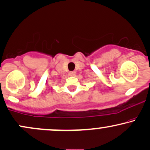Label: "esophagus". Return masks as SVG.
Wrapping results in <instances>:
<instances>
[{"mask_svg":"<svg viewBox=\"0 0 150 150\" xmlns=\"http://www.w3.org/2000/svg\"><path fill=\"white\" fill-rule=\"evenodd\" d=\"M68 75H69V76L73 77V76H75V72H74V71L69 72V73H68Z\"/></svg>","mask_w":150,"mask_h":150,"instance_id":"esophagus-1","label":"esophagus"}]
</instances>
